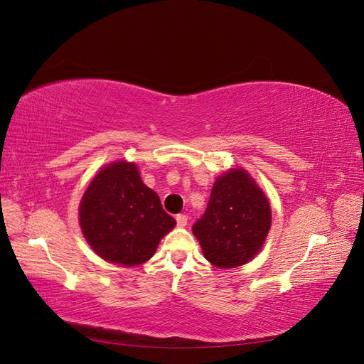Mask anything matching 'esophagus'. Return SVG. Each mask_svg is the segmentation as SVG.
Returning <instances> with one entry per match:
<instances>
[{
	"mask_svg": "<svg viewBox=\"0 0 364 364\" xmlns=\"http://www.w3.org/2000/svg\"><path fill=\"white\" fill-rule=\"evenodd\" d=\"M176 222H178L179 228H183V226H186V223H188V217H186L185 214H179V215H176Z\"/></svg>",
	"mask_w": 364,
	"mask_h": 364,
	"instance_id": "34e87169",
	"label": "esophagus"
}]
</instances>
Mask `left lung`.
I'll use <instances>...</instances> for the list:
<instances>
[{"label": "left lung", "mask_w": 364, "mask_h": 364, "mask_svg": "<svg viewBox=\"0 0 364 364\" xmlns=\"http://www.w3.org/2000/svg\"><path fill=\"white\" fill-rule=\"evenodd\" d=\"M267 197L243 168L218 176L205 214L193 225L205 258L220 269L249 262L270 230Z\"/></svg>", "instance_id": "left-lung-1"}]
</instances>
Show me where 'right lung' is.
I'll return each instance as SVG.
<instances>
[{"mask_svg": "<svg viewBox=\"0 0 364 364\" xmlns=\"http://www.w3.org/2000/svg\"><path fill=\"white\" fill-rule=\"evenodd\" d=\"M79 217L97 255L126 267L150 259L176 225L162 209L159 196L141 181L136 165L126 161L97 173L82 197Z\"/></svg>", "mask_w": 364, "mask_h": 364, "instance_id": "obj_1", "label": "right lung"}]
</instances>
